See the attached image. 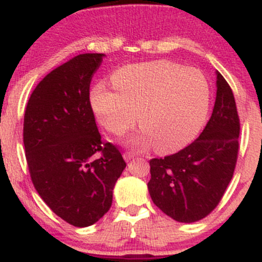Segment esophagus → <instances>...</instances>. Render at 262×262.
Segmentation results:
<instances>
[{"label": "esophagus", "instance_id": "esophagus-1", "mask_svg": "<svg viewBox=\"0 0 262 262\" xmlns=\"http://www.w3.org/2000/svg\"><path fill=\"white\" fill-rule=\"evenodd\" d=\"M123 158H124L125 161H130L135 158V154H134V152H132V151H125L124 154H123Z\"/></svg>", "mask_w": 262, "mask_h": 262}]
</instances>
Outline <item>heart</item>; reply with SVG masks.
<instances>
[{
	"mask_svg": "<svg viewBox=\"0 0 262 262\" xmlns=\"http://www.w3.org/2000/svg\"><path fill=\"white\" fill-rule=\"evenodd\" d=\"M114 87L97 83L91 104L98 122L122 135L137 122L143 133L134 144L161 152L188 144L202 127L209 107V85L198 69L167 60L129 65L112 75Z\"/></svg>",
	"mask_w": 262,
	"mask_h": 262,
	"instance_id": "heart-1",
	"label": "heart"
}]
</instances>
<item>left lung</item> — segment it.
Here are the masks:
<instances>
[{
  "label": "left lung",
  "instance_id": "8db88e82",
  "mask_svg": "<svg viewBox=\"0 0 262 262\" xmlns=\"http://www.w3.org/2000/svg\"><path fill=\"white\" fill-rule=\"evenodd\" d=\"M240 119L230 86L217 71V97L208 123L189 145L150 160V197L165 214L193 223L213 212L223 197L239 152Z\"/></svg>",
  "mask_w": 262,
  "mask_h": 262
}]
</instances>
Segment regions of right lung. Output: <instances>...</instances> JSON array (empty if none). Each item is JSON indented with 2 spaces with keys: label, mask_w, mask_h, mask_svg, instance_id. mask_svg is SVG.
Wrapping results in <instances>:
<instances>
[{
  "label": "right lung",
  "mask_w": 262,
  "mask_h": 262,
  "mask_svg": "<svg viewBox=\"0 0 262 262\" xmlns=\"http://www.w3.org/2000/svg\"><path fill=\"white\" fill-rule=\"evenodd\" d=\"M103 56L80 54L54 69L32 92L23 123L33 185L58 217L79 228L110 210L114 183L127 166L117 146L102 141L90 102Z\"/></svg>",
  "instance_id": "obj_1"
}]
</instances>
